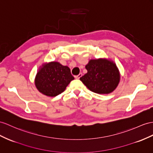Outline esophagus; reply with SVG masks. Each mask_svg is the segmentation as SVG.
I'll use <instances>...</instances> for the list:
<instances>
[{"mask_svg":"<svg viewBox=\"0 0 153 153\" xmlns=\"http://www.w3.org/2000/svg\"><path fill=\"white\" fill-rule=\"evenodd\" d=\"M83 76V75H82V74H79V75L76 76H75V77H76V79H79L80 77H81V76Z\"/></svg>","mask_w":153,"mask_h":153,"instance_id":"1","label":"esophagus"}]
</instances>
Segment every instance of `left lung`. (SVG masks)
I'll list each match as a JSON object with an SVG mask.
<instances>
[{"label":"left lung","instance_id":"1","mask_svg":"<svg viewBox=\"0 0 153 153\" xmlns=\"http://www.w3.org/2000/svg\"><path fill=\"white\" fill-rule=\"evenodd\" d=\"M87 73L80 78L90 91L100 94H109L117 87L120 74L113 62L104 59L91 60L85 66Z\"/></svg>","mask_w":153,"mask_h":153}]
</instances>
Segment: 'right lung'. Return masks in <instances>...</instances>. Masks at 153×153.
Listing matches in <instances>:
<instances>
[{
  "instance_id": "add662e5",
  "label": "right lung",
  "mask_w": 153,
  "mask_h": 153,
  "mask_svg": "<svg viewBox=\"0 0 153 153\" xmlns=\"http://www.w3.org/2000/svg\"><path fill=\"white\" fill-rule=\"evenodd\" d=\"M74 79L68 66L57 62H51L42 65L39 70L35 84L43 94L54 97L63 92Z\"/></svg>"
}]
</instances>
